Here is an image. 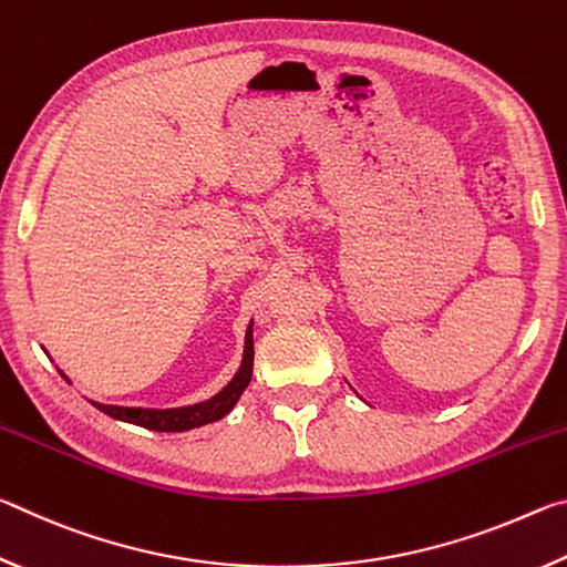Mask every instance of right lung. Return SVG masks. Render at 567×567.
<instances>
[{
	"label": "right lung",
	"mask_w": 567,
	"mask_h": 567,
	"mask_svg": "<svg viewBox=\"0 0 567 567\" xmlns=\"http://www.w3.org/2000/svg\"><path fill=\"white\" fill-rule=\"evenodd\" d=\"M47 358H50V354H47ZM252 362H255V342H252V320H249L245 330L243 362H239L233 380H229L223 390H217L213 398L192 402V405H182V408H127V405H104V402H97V400H90V402L97 410H102L104 415H110L120 422H130V425L155 430V433H185V430H195L199 425H209V422L223 420L227 412L237 405V400L243 398L249 380H252ZM60 375L70 382V378H66L62 370Z\"/></svg>",
	"instance_id": "obj_1"
}]
</instances>
